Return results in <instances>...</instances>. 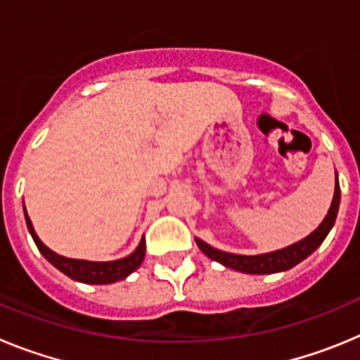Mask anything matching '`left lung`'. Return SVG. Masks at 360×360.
<instances>
[{"mask_svg": "<svg viewBox=\"0 0 360 360\" xmlns=\"http://www.w3.org/2000/svg\"><path fill=\"white\" fill-rule=\"evenodd\" d=\"M339 202H341V187H339V182H337L332 205H330V211L326 214V218L323 219V224L311 232L310 236L304 238V240L290 245L287 249L276 250V252L259 254V256H240V254H229L224 252V250L212 249L211 245H207L202 240H196V245H198L203 254H207L211 257L212 262L221 263L227 269L240 270V272H245V274H274V272L288 270L294 265H297L299 262H303L304 257L310 256L323 243V240L326 238L330 229L335 224Z\"/></svg>", "mask_w": 360, "mask_h": 360, "instance_id": "obj_1", "label": "left lung"}]
</instances>
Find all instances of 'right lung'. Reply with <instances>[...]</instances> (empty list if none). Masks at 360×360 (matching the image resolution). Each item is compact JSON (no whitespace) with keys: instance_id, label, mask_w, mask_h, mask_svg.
I'll use <instances>...</instances> for the list:
<instances>
[{"instance_id":"obj_1","label":"right lung","mask_w":360,"mask_h":360,"mask_svg":"<svg viewBox=\"0 0 360 360\" xmlns=\"http://www.w3.org/2000/svg\"><path fill=\"white\" fill-rule=\"evenodd\" d=\"M25 219H27V227L30 231L32 238L36 241L37 249L41 250L46 259L52 263L56 269H59L63 274H66L68 278L75 279V281L81 283H90V285H108V283H115L120 279L128 278L131 272H135L141 263L144 262L146 256V240L142 238L141 245L136 247V250L133 254H129L128 257H122V259H117V262H84V259H70V257L59 256L53 250H50L43 241L37 238L36 231L32 227V221L28 218L27 211H25Z\"/></svg>"}]
</instances>
